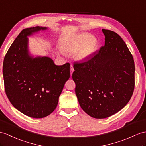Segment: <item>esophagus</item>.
Returning <instances> with one entry per match:
<instances>
[{"instance_id": "esophagus-1", "label": "esophagus", "mask_w": 146, "mask_h": 146, "mask_svg": "<svg viewBox=\"0 0 146 146\" xmlns=\"http://www.w3.org/2000/svg\"><path fill=\"white\" fill-rule=\"evenodd\" d=\"M70 75L72 76V72H74V68H73V66L71 65L70 66Z\"/></svg>"}]
</instances>
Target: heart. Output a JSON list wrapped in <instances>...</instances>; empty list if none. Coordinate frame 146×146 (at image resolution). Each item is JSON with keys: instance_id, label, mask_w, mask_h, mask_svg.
<instances>
[{"instance_id": "obj_1", "label": "heart", "mask_w": 146, "mask_h": 146, "mask_svg": "<svg viewBox=\"0 0 146 146\" xmlns=\"http://www.w3.org/2000/svg\"><path fill=\"white\" fill-rule=\"evenodd\" d=\"M99 47L97 37L88 33H80L70 36L63 42L62 50L65 52L74 53L77 61H84L93 56ZM62 54H64L61 51Z\"/></svg>"}]
</instances>
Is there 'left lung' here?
Returning <instances> with one entry per match:
<instances>
[{
  "label": "left lung",
  "instance_id": "left-lung-1",
  "mask_svg": "<svg viewBox=\"0 0 146 146\" xmlns=\"http://www.w3.org/2000/svg\"><path fill=\"white\" fill-rule=\"evenodd\" d=\"M102 31L105 45L87 61L74 64L72 74L80 107L97 119L120 111L134 88V62L128 48L115 32Z\"/></svg>",
  "mask_w": 146,
  "mask_h": 146
}]
</instances>
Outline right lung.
I'll return each instance as SVG.
<instances>
[{
  "label": "right lung",
  "mask_w": 146,
  "mask_h": 146,
  "mask_svg": "<svg viewBox=\"0 0 146 146\" xmlns=\"http://www.w3.org/2000/svg\"><path fill=\"white\" fill-rule=\"evenodd\" d=\"M47 27L25 28L7 52L3 63L5 90L17 110L31 118H42L54 111L66 82L70 64L55 65L47 56H32L28 36Z\"/></svg>",
  "instance_id": "obj_1"
}]
</instances>
